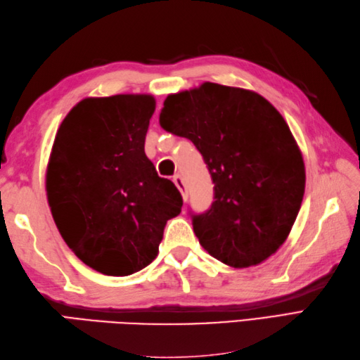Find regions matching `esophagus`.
<instances>
[{
  "label": "esophagus",
  "instance_id": "1",
  "mask_svg": "<svg viewBox=\"0 0 360 360\" xmlns=\"http://www.w3.org/2000/svg\"><path fill=\"white\" fill-rule=\"evenodd\" d=\"M173 182L176 184V187L179 188V192H181V195H182V198H184V201H187L188 193H187V187H186L184 179H182V176H181V174H174V176H173Z\"/></svg>",
  "mask_w": 360,
  "mask_h": 360
}]
</instances>
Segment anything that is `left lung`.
I'll return each mask as SVG.
<instances>
[{
	"instance_id": "8db88e82",
	"label": "left lung",
	"mask_w": 360,
	"mask_h": 360,
	"mask_svg": "<svg viewBox=\"0 0 360 360\" xmlns=\"http://www.w3.org/2000/svg\"><path fill=\"white\" fill-rule=\"evenodd\" d=\"M159 124L195 143L215 184L212 207L192 215L201 246L232 267L275 254L292 229L307 181L281 114L254 91L205 82L168 96Z\"/></svg>"
}]
</instances>
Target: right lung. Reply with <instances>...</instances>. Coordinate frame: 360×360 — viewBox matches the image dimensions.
I'll return each mask as SVG.
<instances>
[{
    "label": "right lung",
    "mask_w": 360,
    "mask_h": 360,
    "mask_svg": "<svg viewBox=\"0 0 360 360\" xmlns=\"http://www.w3.org/2000/svg\"><path fill=\"white\" fill-rule=\"evenodd\" d=\"M155 97L83 98L60 125L46 192L65 243L94 271L125 277L158 257L182 196L145 155Z\"/></svg>",
    "instance_id": "add662e5"
}]
</instances>
